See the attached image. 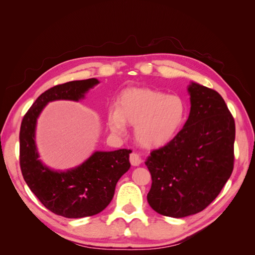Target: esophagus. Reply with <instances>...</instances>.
I'll return each mask as SVG.
<instances>
[{
	"mask_svg": "<svg viewBox=\"0 0 255 255\" xmlns=\"http://www.w3.org/2000/svg\"><path fill=\"white\" fill-rule=\"evenodd\" d=\"M129 161H130L131 165L133 166H138L140 163H141V159H140V156L136 152L130 153V155H129Z\"/></svg>",
	"mask_w": 255,
	"mask_h": 255,
	"instance_id": "esophagus-1",
	"label": "esophagus"
}]
</instances>
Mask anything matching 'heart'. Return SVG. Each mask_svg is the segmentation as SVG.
<instances>
[{
	"label": "heart",
	"instance_id": "b5f03b06",
	"mask_svg": "<svg viewBox=\"0 0 255 255\" xmlns=\"http://www.w3.org/2000/svg\"><path fill=\"white\" fill-rule=\"evenodd\" d=\"M187 117V105L178 95L147 88L127 89L119 95L117 110L108 114V126L122 134L126 123L134 125V138L144 148L169 143L181 131Z\"/></svg>",
	"mask_w": 255,
	"mask_h": 255
}]
</instances>
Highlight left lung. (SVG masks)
I'll return each instance as SVG.
<instances>
[{
    "label": "left lung",
    "mask_w": 255,
    "mask_h": 255,
    "mask_svg": "<svg viewBox=\"0 0 255 255\" xmlns=\"http://www.w3.org/2000/svg\"><path fill=\"white\" fill-rule=\"evenodd\" d=\"M191 112L177 136L150 153L152 184L148 203L156 213L182 218L204 210L234 170L236 124L221 95L197 83L188 86Z\"/></svg>",
    "instance_id": "obj_1"
}]
</instances>
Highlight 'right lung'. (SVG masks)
Instances as JSON below:
<instances>
[{"label": "right lung", "mask_w": 255, "mask_h": 255, "mask_svg": "<svg viewBox=\"0 0 255 255\" xmlns=\"http://www.w3.org/2000/svg\"><path fill=\"white\" fill-rule=\"evenodd\" d=\"M97 83L96 79H88L53 86L38 97L20 124L19 165L24 180L47 209L66 218L89 217L104 210L118 180L130 167L128 149L96 151L84 163L66 172L52 171L38 160L35 128L44 107L57 100L83 99Z\"/></svg>", "instance_id": "obj_1"}]
</instances>
